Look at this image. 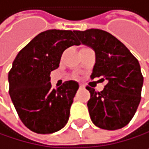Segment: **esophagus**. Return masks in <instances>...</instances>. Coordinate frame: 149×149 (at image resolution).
<instances>
[{
  "label": "esophagus",
  "mask_w": 149,
  "mask_h": 149,
  "mask_svg": "<svg viewBox=\"0 0 149 149\" xmlns=\"http://www.w3.org/2000/svg\"><path fill=\"white\" fill-rule=\"evenodd\" d=\"M79 89H80V90H83V89H84V85H83V84H80V85H79Z\"/></svg>",
  "instance_id": "1"
}]
</instances>
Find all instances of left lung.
<instances>
[{
    "mask_svg": "<svg viewBox=\"0 0 149 149\" xmlns=\"http://www.w3.org/2000/svg\"><path fill=\"white\" fill-rule=\"evenodd\" d=\"M81 44L91 48L96 63L91 79L107 81L104 90L97 92L87 86L91 99L87 103L92 123L114 131L127 125L140 102L143 76L137 58L117 38L100 29L74 31Z\"/></svg>",
    "mask_w": 149,
    "mask_h": 149,
    "instance_id": "obj_1",
    "label": "left lung"
}]
</instances>
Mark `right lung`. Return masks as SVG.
Returning a JSON list of instances; mask_svg holds the SVG:
<instances>
[{"label":"right lung","mask_w":149,"mask_h":149,"mask_svg":"<svg viewBox=\"0 0 149 149\" xmlns=\"http://www.w3.org/2000/svg\"><path fill=\"white\" fill-rule=\"evenodd\" d=\"M80 45L74 32H42L22 49L9 73L10 96L20 120L33 132L53 133L68 123L79 84L68 81L51 88L50 73L59 66L62 53Z\"/></svg>","instance_id":"right-lung-1"}]
</instances>
